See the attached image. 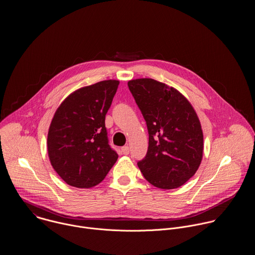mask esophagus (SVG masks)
Masks as SVG:
<instances>
[{
  "label": "esophagus",
  "mask_w": 255,
  "mask_h": 255,
  "mask_svg": "<svg viewBox=\"0 0 255 255\" xmlns=\"http://www.w3.org/2000/svg\"><path fill=\"white\" fill-rule=\"evenodd\" d=\"M121 151H122V153H123L124 155H128L129 152H130V149H129L128 146H124V147L121 148Z\"/></svg>",
  "instance_id": "obj_1"
}]
</instances>
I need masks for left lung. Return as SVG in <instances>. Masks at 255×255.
I'll return each mask as SVG.
<instances>
[{
  "mask_svg": "<svg viewBox=\"0 0 255 255\" xmlns=\"http://www.w3.org/2000/svg\"><path fill=\"white\" fill-rule=\"evenodd\" d=\"M128 87L149 134L146 156L137 163L144 178L161 189L182 186L202 160L203 133L196 112L176 89L154 79L131 80Z\"/></svg>",
  "mask_w": 255,
  "mask_h": 255,
  "instance_id": "1",
  "label": "left lung"
}]
</instances>
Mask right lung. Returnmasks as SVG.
<instances>
[{"label": "right lung", "mask_w": 255, "mask_h": 255, "mask_svg": "<svg viewBox=\"0 0 255 255\" xmlns=\"http://www.w3.org/2000/svg\"><path fill=\"white\" fill-rule=\"evenodd\" d=\"M119 81L106 80L69 95L51 122L47 145L51 164L69 185L99 184L118 158L109 145L105 116Z\"/></svg>", "instance_id": "obj_1"}]
</instances>
